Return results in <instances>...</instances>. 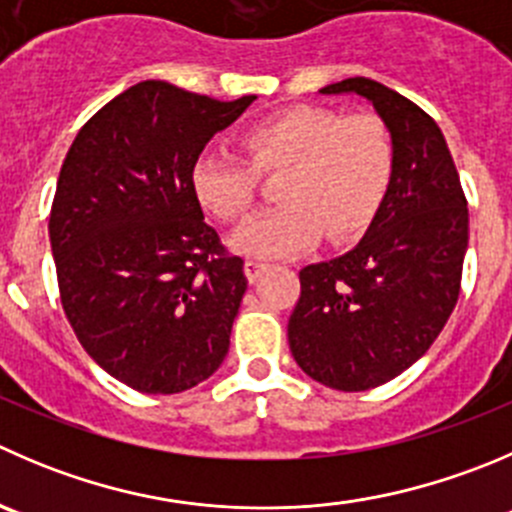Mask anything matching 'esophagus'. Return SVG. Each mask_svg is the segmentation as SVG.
<instances>
[{
  "label": "esophagus",
  "mask_w": 512,
  "mask_h": 512,
  "mask_svg": "<svg viewBox=\"0 0 512 512\" xmlns=\"http://www.w3.org/2000/svg\"><path fill=\"white\" fill-rule=\"evenodd\" d=\"M265 272H267L265 262H257V260H247L245 262V275H247V280H250V282L260 280V277L265 275Z\"/></svg>",
  "instance_id": "34e87169"
}]
</instances>
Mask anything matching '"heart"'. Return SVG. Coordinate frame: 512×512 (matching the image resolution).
<instances>
[{"mask_svg": "<svg viewBox=\"0 0 512 512\" xmlns=\"http://www.w3.org/2000/svg\"><path fill=\"white\" fill-rule=\"evenodd\" d=\"M245 160L207 152L192 165L195 200L222 222H242L257 205V177H277L280 207L230 237L257 260L310 250L322 232L342 242L360 235L380 210L395 175V145L385 122L315 104L280 109L240 135Z\"/></svg>", "mask_w": 512, "mask_h": 512, "instance_id": "1", "label": "heart"}]
</instances>
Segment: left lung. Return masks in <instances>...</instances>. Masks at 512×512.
<instances>
[{
	"label": "left lung",
	"mask_w": 512,
	"mask_h": 512,
	"mask_svg": "<svg viewBox=\"0 0 512 512\" xmlns=\"http://www.w3.org/2000/svg\"><path fill=\"white\" fill-rule=\"evenodd\" d=\"M375 107L395 145V175L365 237L300 270L287 322L302 372L342 393L393 380L428 352L460 295L468 202L435 119L367 77L327 84Z\"/></svg>",
	"instance_id": "obj_1"
}]
</instances>
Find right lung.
Here are the masks:
<instances>
[{
  "label": "right lung",
  "instance_id": "obj_1",
  "mask_svg": "<svg viewBox=\"0 0 512 512\" xmlns=\"http://www.w3.org/2000/svg\"><path fill=\"white\" fill-rule=\"evenodd\" d=\"M255 99L147 79L104 104L64 157L49 215L64 315L127 388L182 393L230 350L247 277L205 222L190 175Z\"/></svg>",
  "mask_w": 512,
  "mask_h": 512
}]
</instances>
